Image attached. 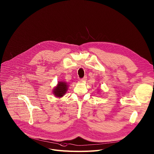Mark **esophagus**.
I'll return each mask as SVG.
<instances>
[{"label":"esophagus","mask_w":154,"mask_h":154,"mask_svg":"<svg viewBox=\"0 0 154 154\" xmlns=\"http://www.w3.org/2000/svg\"><path fill=\"white\" fill-rule=\"evenodd\" d=\"M87 77L85 75V76H84L82 79H81V81H83V82H85V81H86L87 80Z\"/></svg>","instance_id":"34e87169"}]
</instances>
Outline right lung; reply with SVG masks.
Segmentation results:
<instances>
[{
	"label": "right lung",
	"instance_id": "1",
	"mask_svg": "<svg viewBox=\"0 0 154 154\" xmlns=\"http://www.w3.org/2000/svg\"><path fill=\"white\" fill-rule=\"evenodd\" d=\"M68 88L67 84L64 82H59L57 86L53 89V94L56 97L60 98L64 95Z\"/></svg>",
	"mask_w": 154,
	"mask_h": 154
}]
</instances>
